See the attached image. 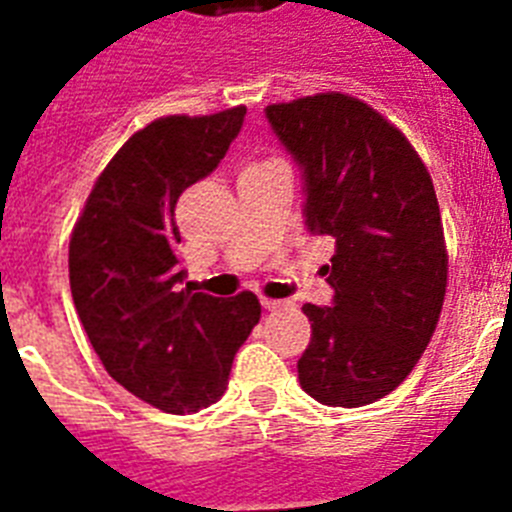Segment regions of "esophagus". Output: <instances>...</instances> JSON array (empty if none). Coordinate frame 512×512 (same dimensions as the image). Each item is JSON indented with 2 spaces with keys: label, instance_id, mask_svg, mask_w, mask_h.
Returning a JSON list of instances; mask_svg holds the SVG:
<instances>
[{
  "label": "esophagus",
  "instance_id": "1",
  "mask_svg": "<svg viewBox=\"0 0 512 512\" xmlns=\"http://www.w3.org/2000/svg\"><path fill=\"white\" fill-rule=\"evenodd\" d=\"M260 303H263L265 311H276V308H281V305H284V300H273V297H260Z\"/></svg>",
  "mask_w": 512,
  "mask_h": 512
}]
</instances>
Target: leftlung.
Masks as SVG:
<instances>
[{
    "instance_id": "8db88e82",
    "label": "left lung",
    "mask_w": 512,
    "mask_h": 512,
    "mask_svg": "<svg viewBox=\"0 0 512 512\" xmlns=\"http://www.w3.org/2000/svg\"><path fill=\"white\" fill-rule=\"evenodd\" d=\"M305 180V225L335 241L332 305H303L311 342L297 361L308 396L366 406L406 380L446 295L444 225L412 143L342 92L265 108Z\"/></svg>"
}]
</instances>
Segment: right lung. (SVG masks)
<instances>
[{"label":"right lung","mask_w":512,"mask_h":512,"mask_svg":"<svg viewBox=\"0 0 512 512\" xmlns=\"http://www.w3.org/2000/svg\"><path fill=\"white\" fill-rule=\"evenodd\" d=\"M244 114L236 106L164 116L135 132L100 172L71 233V297L92 348L119 385L162 412L215 404L260 321L252 292L223 300L177 289L185 271L175 255V204L217 170Z\"/></svg>","instance_id":"1"}]
</instances>
